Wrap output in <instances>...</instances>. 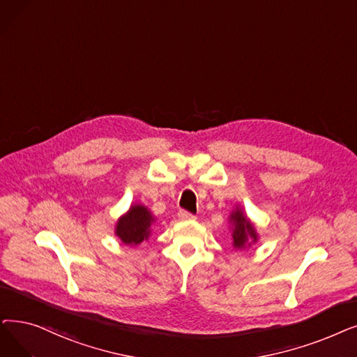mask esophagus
<instances>
[{
	"mask_svg": "<svg viewBox=\"0 0 357 357\" xmlns=\"http://www.w3.org/2000/svg\"><path fill=\"white\" fill-rule=\"evenodd\" d=\"M178 217L181 220H185V222H191V220H195V215L187 210H179L178 213Z\"/></svg>",
	"mask_w": 357,
	"mask_h": 357,
	"instance_id": "esophagus-1",
	"label": "esophagus"
}]
</instances>
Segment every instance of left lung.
<instances>
[{
    "mask_svg": "<svg viewBox=\"0 0 357 357\" xmlns=\"http://www.w3.org/2000/svg\"><path fill=\"white\" fill-rule=\"evenodd\" d=\"M229 222L231 223V239H234V246L236 250H243V248L257 242V230L239 207L231 211Z\"/></svg>",
    "mask_w": 357,
    "mask_h": 357,
    "instance_id": "left-lung-1",
    "label": "left lung"
}]
</instances>
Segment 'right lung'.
I'll list each match as a JSON object with an SVG mask.
<instances>
[{
  "instance_id": "add662e5",
  "label": "right lung",
  "mask_w": 357,
  "mask_h": 357,
  "mask_svg": "<svg viewBox=\"0 0 357 357\" xmlns=\"http://www.w3.org/2000/svg\"><path fill=\"white\" fill-rule=\"evenodd\" d=\"M153 223L154 217L150 210L142 204H134L118 219L115 235L121 239L122 243L135 246L150 238Z\"/></svg>"
}]
</instances>
